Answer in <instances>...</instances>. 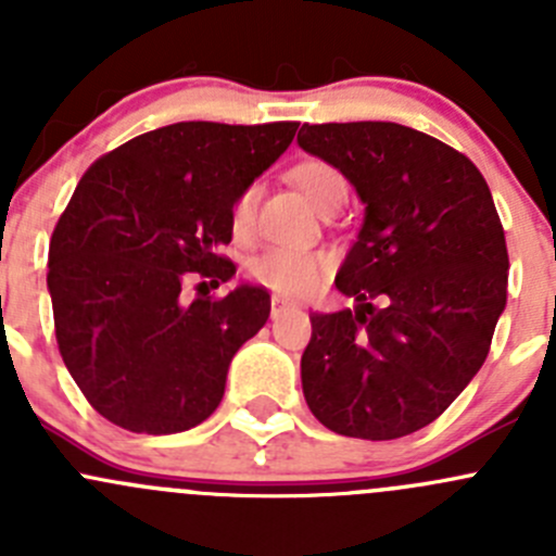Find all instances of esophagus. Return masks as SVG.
<instances>
[{"instance_id":"34e87169","label":"esophagus","mask_w":556,"mask_h":556,"mask_svg":"<svg viewBox=\"0 0 556 556\" xmlns=\"http://www.w3.org/2000/svg\"><path fill=\"white\" fill-rule=\"evenodd\" d=\"M288 309H295V306L290 304V301H285V299H279V295H274V299H271V317L277 319L279 314L288 312Z\"/></svg>"}]
</instances>
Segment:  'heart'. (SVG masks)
I'll use <instances>...</instances> for the list:
<instances>
[{
	"label": "heart",
	"mask_w": 556,
	"mask_h": 556,
	"mask_svg": "<svg viewBox=\"0 0 556 556\" xmlns=\"http://www.w3.org/2000/svg\"><path fill=\"white\" fill-rule=\"evenodd\" d=\"M290 179L295 188L306 195V201L317 212H325L328 206L341 204L346 199V179L333 164L319 159L301 161L290 169ZM255 212H257V190L252 185L239 190L228 206V228L233 239L247 242L255 231ZM330 255L314 250H290V247H271L261 252L247 263V277L263 288L274 290L277 295H299L312 293L325 277H328Z\"/></svg>",
	"instance_id": "1"
}]
</instances>
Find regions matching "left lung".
I'll return each instance as SVG.
<instances>
[{"instance_id": "left-lung-1", "label": "left lung", "mask_w": 556, "mask_h": 556, "mask_svg": "<svg viewBox=\"0 0 556 556\" xmlns=\"http://www.w3.org/2000/svg\"><path fill=\"white\" fill-rule=\"evenodd\" d=\"M299 144L344 174L366 206L336 274L355 309L309 317L306 403L350 439L417 433L479 374L506 309L508 250L486 179L401 123H304Z\"/></svg>"}]
</instances>
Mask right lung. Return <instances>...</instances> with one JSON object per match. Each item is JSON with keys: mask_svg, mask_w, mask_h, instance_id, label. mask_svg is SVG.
<instances>
[{"mask_svg": "<svg viewBox=\"0 0 556 556\" xmlns=\"http://www.w3.org/2000/svg\"><path fill=\"white\" fill-rule=\"evenodd\" d=\"M299 123L185 121L128 139L83 174L55 223L48 290L59 352L93 408L131 433L169 435L223 401L228 366L266 325L271 295L228 282V206L290 148ZM206 285V282H201Z\"/></svg>", "mask_w": 556, "mask_h": 556, "instance_id": "1", "label": "right lung"}]
</instances>
